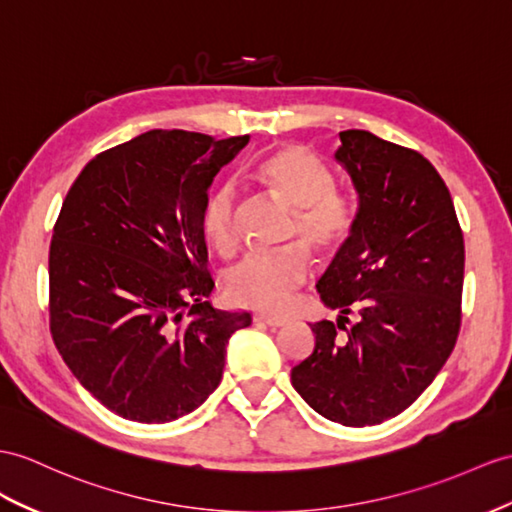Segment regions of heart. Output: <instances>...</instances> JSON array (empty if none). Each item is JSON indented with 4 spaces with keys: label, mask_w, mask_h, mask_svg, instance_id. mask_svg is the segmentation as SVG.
I'll return each mask as SVG.
<instances>
[{
    "label": "heart",
    "mask_w": 512,
    "mask_h": 512,
    "mask_svg": "<svg viewBox=\"0 0 512 512\" xmlns=\"http://www.w3.org/2000/svg\"><path fill=\"white\" fill-rule=\"evenodd\" d=\"M297 282V271L286 267L282 260L273 256H254L234 273L230 286V299L234 304H243L252 297L258 304H271L278 299L289 297ZM253 284V293L246 291V284Z\"/></svg>",
    "instance_id": "1"
}]
</instances>
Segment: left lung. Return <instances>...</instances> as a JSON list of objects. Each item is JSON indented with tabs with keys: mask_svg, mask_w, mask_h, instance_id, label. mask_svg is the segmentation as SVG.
Here are the masks:
<instances>
[{
	"mask_svg": "<svg viewBox=\"0 0 512 512\" xmlns=\"http://www.w3.org/2000/svg\"><path fill=\"white\" fill-rule=\"evenodd\" d=\"M241 136L149 130L95 156L49 245V328L73 376L112 413L167 423L213 393L230 336L252 323L208 302L204 215Z\"/></svg>",
	"mask_w": 512,
	"mask_h": 512,
	"instance_id": "8db88e82",
	"label": "left lung"
}]
</instances>
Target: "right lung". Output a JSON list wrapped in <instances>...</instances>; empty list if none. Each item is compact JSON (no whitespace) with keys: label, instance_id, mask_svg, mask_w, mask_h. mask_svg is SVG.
<instances>
[{"label":"right lung","instance_id":"add662e5","mask_svg":"<svg viewBox=\"0 0 512 512\" xmlns=\"http://www.w3.org/2000/svg\"><path fill=\"white\" fill-rule=\"evenodd\" d=\"M334 160L356 213L317 291L341 315L310 326L315 350L291 382L319 415L363 428L400 415L452 354L465 243L452 195L421 154L345 130Z\"/></svg>","mask_w":512,"mask_h":512}]
</instances>
